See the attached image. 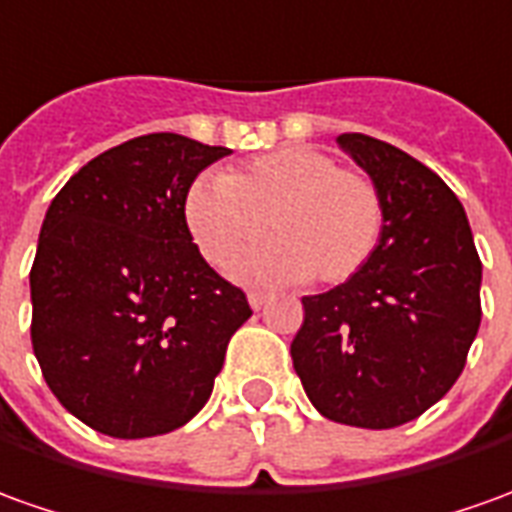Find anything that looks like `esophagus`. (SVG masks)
Returning a JSON list of instances; mask_svg holds the SVG:
<instances>
[{"label": "esophagus", "mask_w": 512, "mask_h": 512, "mask_svg": "<svg viewBox=\"0 0 512 512\" xmlns=\"http://www.w3.org/2000/svg\"><path fill=\"white\" fill-rule=\"evenodd\" d=\"M266 302H269V297H266V294H260V291H249V305H252L255 311H260Z\"/></svg>", "instance_id": "esophagus-1"}]
</instances>
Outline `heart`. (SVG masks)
Returning a JSON list of instances; mask_svg holds the SVG:
<instances>
[{
  "instance_id": "1",
  "label": "heart",
  "mask_w": 512,
  "mask_h": 512,
  "mask_svg": "<svg viewBox=\"0 0 512 512\" xmlns=\"http://www.w3.org/2000/svg\"><path fill=\"white\" fill-rule=\"evenodd\" d=\"M184 218L198 252L227 271L266 224L269 246L249 274L266 283L339 285L364 269L384 232V198L361 170L314 148H280L243 168L198 179Z\"/></svg>"
}]
</instances>
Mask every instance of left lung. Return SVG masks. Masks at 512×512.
Segmentation results:
<instances>
[{"mask_svg": "<svg viewBox=\"0 0 512 512\" xmlns=\"http://www.w3.org/2000/svg\"><path fill=\"white\" fill-rule=\"evenodd\" d=\"M336 142L378 184L384 232L358 274L302 297L291 358L319 415L395 429L460 378L482 322V260L460 198L434 170L367 134Z\"/></svg>", "mask_w": 512, "mask_h": 512, "instance_id": "1", "label": "left lung"}]
</instances>
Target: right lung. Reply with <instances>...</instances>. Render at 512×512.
Returning a JSON list of instances; mask_svg holds the SVG:
<instances>
[{
  "label": "right lung",
  "mask_w": 512,
  "mask_h": 512,
  "mask_svg": "<svg viewBox=\"0 0 512 512\" xmlns=\"http://www.w3.org/2000/svg\"><path fill=\"white\" fill-rule=\"evenodd\" d=\"M227 154L168 131L134 137L86 162L44 215L33 353L61 406L100 434L156 437L196 417L252 316L184 218L190 184Z\"/></svg>",
  "instance_id": "right-lung-1"
}]
</instances>
